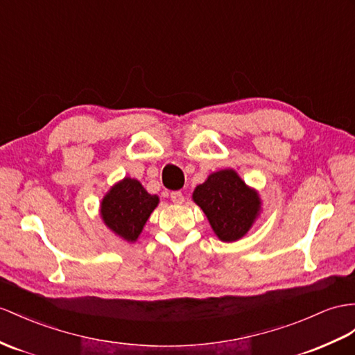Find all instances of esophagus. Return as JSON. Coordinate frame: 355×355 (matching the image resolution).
<instances>
[{
  "label": "esophagus",
  "instance_id": "esophagus-1",
  "mask_svg": "<svg viewBox=\"0 0 355 355\" xmlns=\"http://www.w3.org/2000/svg\"><path fill=\"white\" fill-rule=\"evenodd\" d=\"M171 201L174 204H183L184 202V195L181 192H172L171 193Z\"/></svg>",
  "mask_w": 355,
  "mask_h": 355
}]
</instances>
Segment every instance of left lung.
Segmentation results:
<instances>
[{"mask_svg":"<svg viewBox=\"0 0 355 355\" xmlns=\"http://www.w3.org/2000/svg\"><path fill=\"white\" fill-rule=\"evenodd\" d=\"M214 234L225 243L237 241L252 228L261 211V199L234 169L213 172L192 195Z\"/></svg>","mask_w":355,"mask_h":355,"instance_id":"8db88e82","label":"left lung"}]
</instances>
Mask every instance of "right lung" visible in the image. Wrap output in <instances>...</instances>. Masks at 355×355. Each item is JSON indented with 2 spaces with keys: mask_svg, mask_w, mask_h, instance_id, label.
<instances>
[{
  "mask_svg": "<svg viewBox=\"0 0 355 355\" xmlns=\"http://www.w3.org/2000/svg\"><path fill=\"white\" fill-rule=\"evenodd\" d=\"M157 204V195H150L138 180L125 177L105 195L100 216L118 237L135 243Z\"/></svg>",
  "mask_w": 355,
  "mask_h": 355,
  "instance_id": "obj_1",
  "label": "right lung"
}]
</instances>
